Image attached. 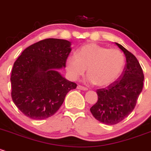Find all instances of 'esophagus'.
I'll use <instances>...</instances> for the list:
<instances>
[{
	"mask_svg": "<svg viewBox=\"0 0 151 151\" xmlns=\"http://www.w3.org/2000/svg\"><path fill=\"white\" fill-rule=\"evenodd\" d=\"M77 88L78 89H81V90H87L88 89V88L85 87V86H81V85H78Z\"/></svg>",
	"mask_w": 151,
	"mask_h": 151,
	"instance_id": "esophagus-1",
	"label": "esophagus"
}]
</instances>
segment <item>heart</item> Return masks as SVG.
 <instances>
[{
	"instance_id": "1",
	"label": "heart",
	"mask_w": 151,
	"mask_h": 151,
	"mask_svg": "<svg viewBox=\"0 0 151 151\" xmlns=\"http://www.w3.org/2000/svg\"><path fill=\"white\" fill-rule=\"evenodd\" d=\"M125 58L120 50L88 44L78 50L77 55L68 56L66 62L68 73L73 80L83 76L88 68L87 79L99 86H105L115 81L123 73Z\"/></svg>"
}]
</instances>
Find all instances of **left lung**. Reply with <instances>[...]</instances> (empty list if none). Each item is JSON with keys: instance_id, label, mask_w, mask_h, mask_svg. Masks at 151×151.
I'll use <instances>...</instances> for the list:
<instances>
[{"instance_id": "obj_1", "label": "left lung", "mask_w": 151, "mask_h": 151, "mask_svg": "<svg viewBox=\"0 0 151 151\" xmlns=\"http://www.w3.org/2000/svg\"><path fill=\"white\" fill-rule=\"evenodd\" d=\"M125 53L126 65L120 77L108 86L97 89L98 100L90 108L93 117L107 125H115L131 114L142 90L144 74L134 54L116 43Z\"/></svg>"}]
</instances>
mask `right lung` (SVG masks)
Returning a JSON list of instances; mask_svg holds the SVG:
<instances>
[{"instance_id": "obj_1", "label": "right lung", "mask_w": 151, "mask_h": 151, "mask_svg": "<svg viewBox=\"0 0 151 151\" xmlns=\"http://www.w3.org/2000/svg\"><path fill=\"white\" fill-rule=\"evenodd\" d=\"M68 40L49 38L25 48L13 65L12 98L23 114L34 120L53 116L77 84L56 69L66 66L71 51Z\"/></svg>"}]
</instances>
